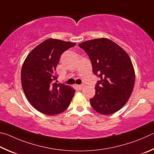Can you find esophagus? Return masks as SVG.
<instances>
[{
  "instance_id": "34e87169",
  "label": "esophagus",
  "mask_w": 154,
  "mask_h": 154,
  "mask_svg": "<svg viewBox=\"0 0 154 154\" xmlns=\"http://www.w3.org/2000/svg\"><path fill=\"white\" fill-rule=\"evenodd\" d=\"M77 87H78V88H79V89L81 90V89H82L83 88L85 87V85H78Z\"/></svg>"
}]
</instances>
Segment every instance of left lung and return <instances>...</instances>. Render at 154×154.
Masks as SVG:
<instances>
[{
  "mask_svg": "<svg viewBox=\"0 0 154 154\" xmlns=\"http://www.w3.org/2000/svg\"><path fill=\"white\" fill-rule=\"evenodd\" d=\"M87 53L93 74L99 78L95 95L90 103L97 112L109 115L125 106L133 92L134 70L126 51L105 38L87 40L79 45Z\"/></svg>",
  "mask_w": 154,
  "mask_h": 154,
  "instance_id": "left-lung-1",
  "label": "left lung"
}]
</instances>
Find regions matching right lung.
<instances>
[{"label":"right lung","instance_id":"obj_1","mask_svg":"<svg viewBox=\"0 0 154 154\" xmlns=\"http://www.w3.org/2000/svg\"><path fill=\"white\" fill-rule=\"evenodd\" d=\"M75 43L49 38L36 46L27 56L21 72V85L28 101L38 111L54 116L69 107L75 91L53 82L58 76L56 67L64 51Z\"/></svg>","mask_w":154,"mask_h":154}]
</instances>
